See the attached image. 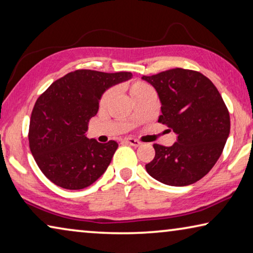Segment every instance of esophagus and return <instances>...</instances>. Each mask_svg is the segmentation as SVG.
Masks as SVG:
<instances>
[{"label": "esophagus", "instance_id": "34e87169", "mask_svg": "<svg viewBox=\"0 0 253 253\" xmlns=\"http://www.w3.org/2000/svg\"><path fill=\"white\" fill-rule=\"evenodd\" d=\"M124 141H125L126 143H128V144H130V145H133V146H136V147H138V146H141L142 145V143L138 141V139H135V138H130V137H128V138H125L124 139Z\"/></svg>", "mask_w": 253, "mask_h": 253}]
</instances>
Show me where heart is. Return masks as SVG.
Wrapping results in <instances>:
<instances>
[{
    "instance_id": "b5f03b06",
    "label": "heart",
    "mask_w": 253,
    "mask_h": 253,
    "mask_svg": "<svg viewBox=\"0 0 253 253\" xmlns=\"http://www.w3.org/2000/svg\"><path fill=\"white\" fill-rule=\"evenodd\" d=\"M151 87L152 86L150 85V84L143 82V81H141V80H135V81H133L126 85V89L128 90V92H129L131 97H133L135 100L138 97H141L143 93H145V92L148 89H151ZM112 95H114V89H107L105 92H103L101 98H100V101H99L100 107H105L107 103L110 101Z\"/></svg>"
}]
</instances>
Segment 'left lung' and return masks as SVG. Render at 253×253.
I'll return each mask as SVG.
<instances>
[{
	"mask_svg": "<svg viewBox=\"0 0 253 253\" xmlns=\"http://www.w3.org/2000/svg\"><path fill=\"white\" fill-rule=\"evenodd\" d=\"M161 100L159 123L177 135L172 146L154 144L147 173L169 186L195 183L217 162L230 134V114L218 90L197 71L172 69L143 76Z\"/></svg>",
	"mask_w": 253,
	"mask_h": 253,
	"instance_id": "1",
	"label": "left lung"
}]
</instances>
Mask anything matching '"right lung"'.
<instances>
[{
  "mask_svg": "<svg viewBox=\"0 0 253 253\" xmlns=\"http://www.w3.org/2000/svg\"><path fill=\"white\" fill-rule=\"evenodd\" d=\"M130 78V72L76 70L40 94L31 112L28 138L36 163L51 182L78 190L105 173L117 142L98 143L84 134L105 90Z\"/></svg>",
  "mask_w": 253,
  "mask_h": 253,
  "instance_id": "obj_1",
  "label": "right lung"
}]
</instances>
